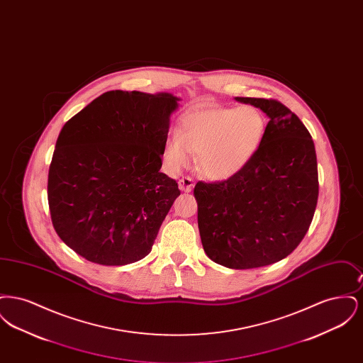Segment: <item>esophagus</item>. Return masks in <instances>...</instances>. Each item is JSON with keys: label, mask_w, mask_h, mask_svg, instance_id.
Instances as JSON below:
<instances>
[{"label": "esophagus", "mask_w": 363, "mask_h": 363, "mask_svg": "<svg viewBox=\"0 0 363 363\" xmlns=\"http://www.w3.org/2000/svg\"><path fill=\"white\" fill-rule=\"evenodd\" d=\"M178 186H179V189L182 190V191L188 193V191L194 188V182H193V179L189 178V177H184L182 179H179Z\"/></svg>", "instance_id": "34e87169"}]
</instances>
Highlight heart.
I'll list each match as a JSON object with an SVG mask.
<instances>
[{"label":"heart","mask_w":363,"mask_h":363,"mask_svg":"<svg viewBox=\"0 0 363 363\" xmlns=\"http://www.w3.org/2000/svg\"><path fill=\"white\" fill-rule=\"evenodd\" d=\"M267 120L255 106L225 107L201 104L178 122L163 147V160L172 173L189 164L213 181H225L242 170L259 152L265 138Z\"/></svg>","instance_id":"b5f03b06"}]
</instances>
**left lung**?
Here are the masks:
<instances>
[{"label":"left lung","mask_w":363,"mask_h":363,"mask_svg":"<svg viewBox=\"0 0 363 363\" xmlns=\"http://www.w3.org/2000/svg\"><path fill=\"white\" fill-rule=\"evenodd\" d=\"M267 114L259 152L235 177L197 182L201 243L209 259L231 269L287 257L309 230L318 199L314 143L302 121L274 99L235 98Z\"/></svg>","instance_id":"1"}]
</instances>
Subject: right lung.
<instances>
[{
	"instance_id": "add662e5",
	"label": "right lung",
	"mask_w": 363,
	"mask_h": 363,
	"mask_svg": "<svg viewBox=\"0 0 363 363\" xmlns=\"http://www.w3.org/2000/svg\"><path fill=\"white\" fill-rule=\"evenodd\" d=\"M179 101L169 92L108 91L62 126L48 199L54 230L82 257L126 265L150 255L181 194L160 173Z\"/></svg>"
}]
</instances>
